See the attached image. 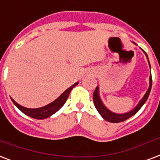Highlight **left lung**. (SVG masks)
Instances as JSON below:
<instances>
[{
    "label": "left lung",
    "mask_w": 160,
    "mask_h": 160,
    "mask_svg": "<svg viewBox=\"0 0 160 160\" xmlns=\"http://www.w3.org/2000/svg\"><path fill=\"white\" fill-rule=\"evenodd\" d=\"M134 44H135L134 42H133ZM145 55H146L147 60H148V62H149V67H150V64H149V58H148V55L145 53V51H144ZM152 87V76L151 73H150V76H149V86L148 90L145 93V95H144V97L142 98L141 100H139V104L134 107V109H131L130 111L126 112V113H124V114H117V113H114L112 112L111 110H109L103 103L102 100L100 96V88L99 86L96 87L95 92H94V95H93V100H94V104H95V106L96 108V109L98 110V112L100 113V114L102 116V118L104 119H105L106 121H109L110 123H119V122L124 121L126 120L129 118H130L131 116L134 115L136 114L137 112L139 111L140 108H141L144 104L146 102L147 99L149 97V93H150V90H151Z\"/></svg>",
    "instance_id": "obj_1"
}]
</instances>
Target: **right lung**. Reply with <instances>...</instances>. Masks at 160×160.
<instances>
[{
    "instance_id": "add662e5",
    "label": "right lung",
    "mask_w": 160,
    "mask_h": 160,
    "mask_svg": "<svg viewBox=\"0 0 160 160\" xmlns=\"http://www.w3.org/2000/svg\"><path fill=\"white\" fill-rule=\"evenodd\" d=\"M78 84H79V82L75 83L74 85L68 88L67 90H65L56 100H54L53 102L50 103L49 105H46L43 107H41V108H36V109L26 108V107L21 106V105H19L18 103H16L12 98H11V99L12 100V102L14 103V105H16L25 114L31 117V118H34V119H44L51 116L55 113H56L63 105H65V103L66 102V100H67L68 97H69V95H70L71 90L75 86H76Z\"/></svg>"
}]
</instances>
